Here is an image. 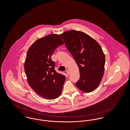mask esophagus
<instances>
[{"mask_svg": "<svg viewBox=\"0 0 130 130\" xmlns=\"http://www.w3.org/2000/svg\"><path fill=\"white\" fill-rule=\"evenodd\" d=\"M66 73H67V74L68 75H69L70 74V71H69V70H68L67 69V70H66Z\"/></svg>", "mask_w": 130, "mask_h": 130, "instance_id": "esophagus-1", "label": "esophagus"}]
</instances>
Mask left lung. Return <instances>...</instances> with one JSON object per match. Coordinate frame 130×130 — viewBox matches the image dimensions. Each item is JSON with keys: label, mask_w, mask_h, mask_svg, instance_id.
Listing matches in <instances>:
<instances>
[{"label": "left lung", "mask_w": 130, "mask_h": 130, "mask_svg": "<svg viewBox=\"0 0 130 130\" xmlns=\"http://www.w3.org/2000/svg\"><path fill=\"white\" fill-rule=\"evenodd\" d=\"M59 36L79 68L80 78L75 85L85 93L99 86L104 72L105 55L99 43L81 31L71 30Z\"/></svg>", "instance_id": "8db88e82"}]
</instances>
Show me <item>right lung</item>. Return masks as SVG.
Here are the masks:
<instances>
[{"instance_id": "right-lung-1", "label": "right lung", "mask_w": 130, "mask_h": 130, "mask_svg": "<svg viewBox=\"0 0 130 130\" xmlns=\"http://www.w3.org/2000/svg\"><path fill=\"white\" fill-rule=\"evenodd\" d=\"M64 42L57 34L38 39L28 50L24 71L28 83L39 95L48 99L58 98L62 92L65 75L57 73L51 56Z\"/></svg>"}]
</instances>
